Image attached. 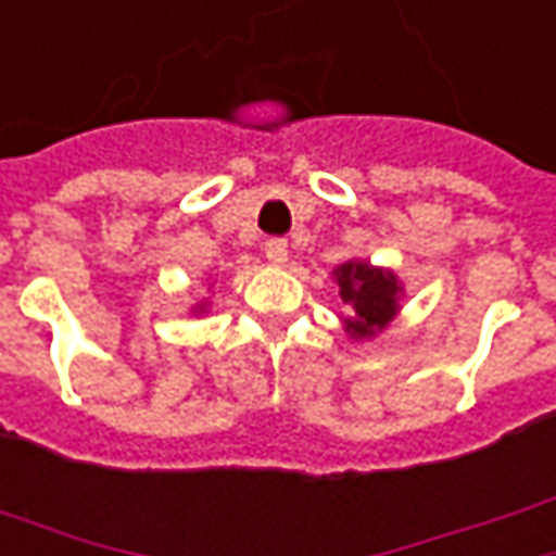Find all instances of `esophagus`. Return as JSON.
I'll list each match as a JSON object with an SVG mask.
<instances>
[{"label":"esophagus","mask_w":556,"mask_h":556,"mask_svg":"<svg viewBox=\"0 0 556 556\" xmlns=\"http://www.w3.org/2000/svg\"><path fill=\"white\" fill-rule=\"evenodd\" d=\"M264 255H267V262L270 264L282 267V264L289 262V243H286V240H267V243H264Z\"/></svg>","instance_id":"34e87169"}]
</instances>
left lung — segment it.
<instances>
[{"label": "left lung", "mask_w": 556, "mask_h": 556, "mask_svg": "<svg viewBox=\"0 0 556 556\" xmlns=\"http://www.w3.org/2000/svg\"><path fill=\"white\" fill-rule=\"evenodd\" d=\"M331 274L346 307L341 323L350 341H374L380 331H387L405 301V282L399 279V274L365 258H350L338 264Z\"/></svg>", "instance_id": "left-lung-1"}]
</instances>
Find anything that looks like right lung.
I'll return each mask as SVG.
<instances>
[{
    "mask_svg": "<svg viewBox=\"0 0 556 556\" xmlns=\"http://www.w3.org/2000/svg\"><path fill=\"white\" fill-rule=\"evenodd\" d=\"M210 289H213V286H210ZM206 307H210V301H200L198 307H191V313H194V316H200V313H206Z\"/></svg>",
    "mask_w": 556,
    "mask_h": 556,
    "instance_id": "right-lung-1",
    "label": "right lung"
}]
</instances>
